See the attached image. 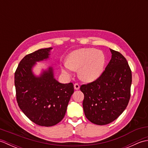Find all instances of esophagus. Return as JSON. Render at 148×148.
I'll list each match as a JSON object with an SVG mask.
<instances>
[{
	"mask_svg": "<svg viewBox=\"0 0 148 148\" xmlns=\"http://www.w3.org/2000/svg\"><path fill=\"white\" fill-rule=\"evenodd\" d=\"M74 89L76 90H77L79 89V84H78L77 83L74 84Z\"/></svg>",
	"mask_w": 148,
	"mask_h": 148,
	"instance_id": "34e87169",
	"label": "esophagus"
}]
</instances>
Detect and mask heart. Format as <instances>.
<instances>
[{"label": "heart", "mask_w": 148, "mask_h": 148, "mask_svg": "<svg viewBox=\"0 0 148 148\" xmlns=\"http://www.w3.org/2000/svg\"><path fill=\"white\" fill-rule=\"evenodd\" d=\"M106 65V56L102 51L94 48H81L69 54L62 70L67 74L71 70L78 71L79 78L85 82L96 81L101 76Z\"/></svg>", "instance_id": "1"}]
</instances>
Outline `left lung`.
I'll use <instances>...</instances> for the list:
<instances>
[{
    "label": "left lung",
    "instance_id": "1",
    "mask_svg": "<svg viewBox=\"0 0 148 148\" xmlns=\"http://www.w3.org/2000/svg\"><path fill=\"white\" fill-rule=\"evenodd\" d=\"M110 51L111 59L101 76L80 88L84 96V114L90 121L99 125L117 119L126 109L130 97V68L120 53Z\"/></svg>",
    "mask_w": 148,
    "mask_h": 148
}]
</instances>
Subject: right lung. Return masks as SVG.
<instances>
[{
	"mask_svg": "<svg viewBox=\"0 0 148 148\" xmlns=\"http://www.w3.org/2000/svg\"><path fill=\"white\" fill-rule=\"evenodd\" d=\"M52 49H40L26 55L14 74L19 108L32 122L43 127H51L62 120L74 93L72 83L63 84L55 79L52 67L42 70L39 76L34 74L36 62L48 60Z\"/></svg>",
	"mask_w": 148,
	"mask_h": 148,
	"instance_id": "right-lung-1",
	"label": "right lung"
}]
</instances>
